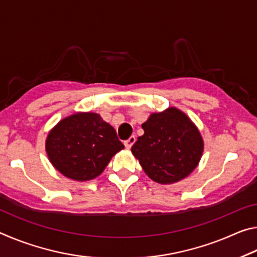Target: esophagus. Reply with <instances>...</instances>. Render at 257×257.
Here are the masks:
<instances>
[{"label": "esophagus", "mask_w": 257, "mask_h": 257, "mask_svg": "<svg viewBox=\"0 0 257 257\" xmlns=\"http://www.w3.org/2000/svg\"><path fill=\"white\" fill-rule=\"evenodd\" d=\"M135 142H136V137L132 136V137L128 139V141L124 142V146L127 147V149H130V147H132L135 144Z\"/></svg>", "instance_id": "34e87169"}]
</instances>
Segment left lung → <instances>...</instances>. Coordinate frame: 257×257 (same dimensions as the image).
I'll use <instances>...</instances> for the list:
<instances>
[{"instance_id": "1", "label": "left lung", "mask_w": 257, "mask_h": 257, "mask_svg": "<svg viewBox=\"0 0 257 257\" xmlns=\"http://www.w3.org/2000/svg\"><path fill=\"white\" fill-rule=\"evenodd\" d=\"M132 152L143 170L159 184H173L188 177L198 165L204 151L201 133L184 112L169 107L152 113L142 124Z\"/></svg>"}]
</instances>
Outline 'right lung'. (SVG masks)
<instances>
[{"label":"right lung","mask_w":257,"mask_h":257,"mask_svg":"<svg viewBox=\"0 0 257 257\" xmlns=\"http://www.w3.org/2000/svg\"><path fill=\"white\" fill-rule=\"evenodd\" d=\"M45 149L52 165L69 179L92 180L123 150L114 128L93 112H77L47 135Z\"/></svg>","instance_id":"add662e5"}]
</instances>
